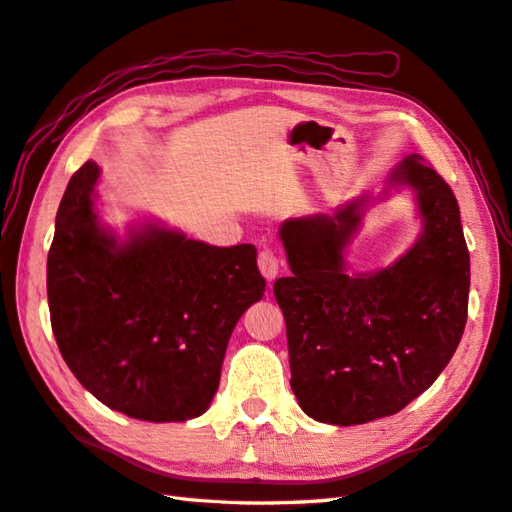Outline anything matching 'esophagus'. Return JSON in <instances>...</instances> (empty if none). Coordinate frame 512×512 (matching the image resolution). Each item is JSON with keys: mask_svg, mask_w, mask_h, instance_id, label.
Listing matches in <instances>:
<instances>
[{"mask_svg": "<svg viewBox=\"0 0 512 512\" xmlns=\"http://www.w3.org/2000/svg\"><path fill=\"white\" fill-rule=\"evenodd\" d=\"M257 266H259V272L261 275L266 277V281H272L277 277V272H279V259H277V255L272 253V251H261L259 253V257H257Z\"/></svg>", "mask_w": 512, "mask_h": 512, "instance_id": "1", "label": "esophagus"}]
</instances>
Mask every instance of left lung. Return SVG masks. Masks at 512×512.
Here are the masks:
<instances>
[{"label":"left lung","mask_w":512,"mask_h":512,"mask_svg":"<svg viewBox=\"0 0 512 512\" xmlns=\"http://www.w3.org/2000/svg\"><path fill=\"white\" fill-rule=\"evenodd\" d=\"M417 192L419 242L397 264L349 277L342 251L366 198L331 216L288 220L292 277L275 281L290 386L307 417L360 425L390 417L430 388L456 353L469 307V248L458 200L421 154L390 174Z\"/></svg>","instance_id":"8db88e82"}]
</instances>
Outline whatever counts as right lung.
I'll return each instance as SVG.
<instances>
[{
    "label": "right lung",
    "instance_id": "right-lung-1",
    "mask_svg": "<svg viewBox=\"0 0 512 512\" xmlns=\"http://www.w3.org/2000/svg\"><path fill=\"white\" fill-rule=\"evenodd\" d=\"M98 176V163L82 165L56 213L47 303L58 349L104 406L152 423L200 417L233 327L266 290L255 246L154 224L117 244L93 211Z\"/></svg>",
    "mask_w": 512,
    "mask_h": 512
}]
</instances>
